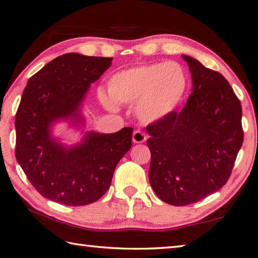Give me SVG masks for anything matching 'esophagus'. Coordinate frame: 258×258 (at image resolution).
I'll use <instances>...</instances> for the list:
<instances>
[{"instance_id": "obj_1", "label": "esophagus", "mask_w": 258, "mask_h": 258, "mask_svg": "<svg viewBox=\"0 0 258 258\" xmlns=\"http://www.w3.org/2000/svg\"><path fill=\"white\" fill-rule=\"evenodd\" d=\"M132 140H133L134 143H142V142L146 141L147 137H146L145 133L141 132V131H135V132L133 133Z\"/></svg>"}]
</instances>
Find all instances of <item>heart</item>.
<instances>
[{
    "mask_svg": "<svg viewBox=\"0 0 258 258\" xmlns=\"http://www.w3.org/2000/svg\"><path fill=\"white\" fill-rule=\"evenodd\" d=\"M108 94H100L104 107L135 102V113L145 123H155L175 110L186 92L187 78L180 63L154 62L131 67L109 78Z\"/></svg>",
    "mask_w": 258,
    "mask_h": 258,
    "instance_id": "b5f03b06",
    "label": "heart"
}]
</instances>
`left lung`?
<instances>
[{
	"label": "left lung",
	"mask_w": 258,
	"mask_h": 258,
	"mask_svg": "<svg viewBox=\"0 0 258 258\" xmlns=\"http://www.w3.org/2000/svg\"><path fill=\"white\" fill-rule=\"evenodd\" d=\"M192 93L181 111L147 126L151 152L149 180L156 195L185 206L221 189L243 142L241 103L223 75L182 55Z\"/></svg>",
	"instance_id": "obj_1"
}]
</instances>
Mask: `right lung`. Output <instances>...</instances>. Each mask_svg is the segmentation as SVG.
<instances>
[{"label": "right lung", "instance_id": "obj_1", "mask_svg": "<svg viewBox=\"0 0 258 258\" xmlns=\"http://www.w3.org/2000/svg\"><path fill=\"white\" fill-rule=\"evenodd\" d=\"M112 58L67 53L29 78L16 113V158L32 185L52 202L84 206L106 194L118 161L132 147V127L116 133L87 132L66 147L53 139L58 120L83 125L81 106L91 83Z\"/></svg>", "mask_w": 258, "mask_h": 258}]
</instances>
